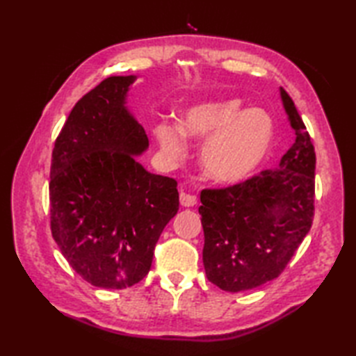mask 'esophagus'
<instances>
[{
	"label": "esophagus",
	"instance_id": "1",
	"mask_svg": "<svg viewBox=\"0 0 356 356\" xmlns=\"http://www.w3.org/2000/svg\"><path fill=\"white\" fill-rule=\"evenodd\" d=\"M195 203H197V197H195L194 194L180 191V205L185 208H190V207H194Z\"/></svg>",
	"mask_w": 356,
	"mask_h": 356
}]
</instances>
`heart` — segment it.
<instances>
[{
	"mask_svg": "<svg viewBox=\"0 0 356 356\" xmlns=\"http://www.w3.org/2000/svg\"><path fill=\"white\" fill-rule=\"evenodd\" d=\"M156 139L172 159L184 153V138L205 139L202 163L218 182H236L248 176L272 139V122L260 110L243 111L238 101H214L194 105L179 119V128L157 125Z\"/></svg>",
	"mask_w": 356,
	"mask_h": 356,
	"instance_id": "1",
	"label": "heart"
}]
</instances>
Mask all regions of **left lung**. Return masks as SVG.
<instances>
[{
	"label": "left lung",
	"instance_id": "left-lung-1",
	"mask_svg": "<svg viewBox=\"0 0 356 356\" xmlns=\"http://www.w3.org/2000/svg\"><path fill=\"white\" fill-rule=\"evenodd\" d=\"M280 96L295 142L277 168L200 193L203 266L209 282L226 292L254 289L277 278L314 222L315 148L283 87Z\"/></svg>",
	"mask_w": 356,
	"mask_h": 356
}]
</instances>
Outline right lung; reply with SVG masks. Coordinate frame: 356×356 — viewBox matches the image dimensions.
Returning a JSON list of instances; mask_svg holds the SVG:
<instances>
[{"mask_svg":"<svg viewBox=\"0 0 356 356\" xmlns=\"http://www.w3.org/2000/svg\"><path fill=\"white\" fill-rule=\"evenodd\" d=\"M134 76H110L74 105L50 166V229L90 284L125 289L148 274L154 246L179 211L177 182L136 161L148 147L125 108Z\"/></svg>","mask_w":356,"mask_h":356,"instance_id":"obj_1","label":"right lung"}]
</instances>
